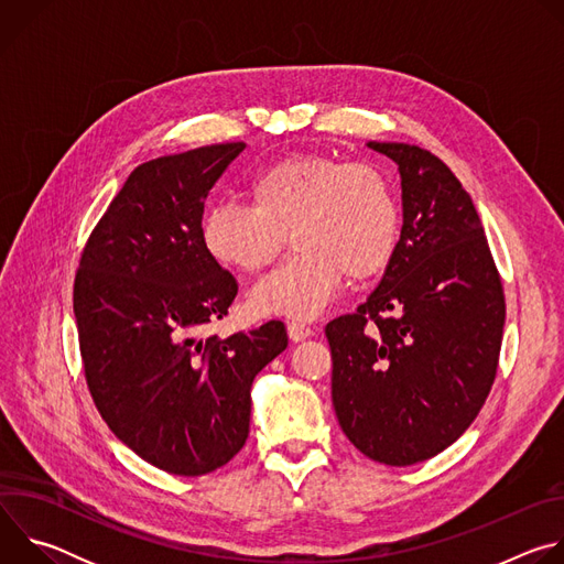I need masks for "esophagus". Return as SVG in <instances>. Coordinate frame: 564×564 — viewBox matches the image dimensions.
I'll list each match as a JSON object with an SVG mask.
<instances>
[{
	"label": "esophagus",
	"instance_id": "obj_1",
	"mask_svg": "<svg viewBox=\"0 0 564 564\" xmlns=\"http://www.w3.org/2000/svg\"><path fill=\"white\" fill-rule=\"evenodd\" d=\"M312 335V330L305 326V324H288V337L294 341V344H299V341H305L307 337Z\"/></svg>",
	"mask_w": 564,
	"mask_h": 564
}]
</instances>
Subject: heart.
<instances>
[{"instance_id":"1","label":"heart","mask_w":564,"mask_h":564,"mask_svg":"<svg viewBox=\"0 0 564 564\" xmlns=\"http://www.w3.org/2000/svg\"><path fill=\"white\" fill-rule=\"evenodd\" d=\"M250 205L216 203L200 225L209 259L254 274L268 268L290 236L296 250L250 292L263 316L307 321L335 299L344 274L379 276L399 246V205L388 178L366 163L296 153L259 172Z\"/></svg>"}]
</instances>
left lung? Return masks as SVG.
<instances>
[{
  "label": "left lung",
  "instance_id": "1",
  "mask_svg": "<svg viewBox=\"0 0 564 564\" xmlns=\"http://www.w3.org/2000/svg\"><path fill=\"white\" fill-rule=\"evenodd\" d=\"M368 147L401 178V234L379 285L326 326L333 404L370 459L411 466L448 448L485 406L498 370L505 294L475 205L431 151Z\"/></svg>",
  "mask_w": 564,
  "mask_h": 564
}]
</instances>
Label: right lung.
Segmentation results:
<instances>
[{
	"instance_id": "right-lung-1",
	"label": "right lung",
	"mask_w": 564,
	"mask_h": 564,
	"mask_svg": "<svg viewBox=\"0 0 564 564\" xmlns=\"http://www.w3.org/2000/svg\"><path fill=\"white\" fill-rule=\"evenodd\" d=\"M246 142L135 167L94 229L73 288L91 397L120 442L151 466L205 475L250 433L252 381L288 348L281 321L207 337L238 292L200 240L205 200Z\"/></svg>"
}]
</instances>
